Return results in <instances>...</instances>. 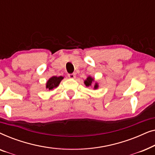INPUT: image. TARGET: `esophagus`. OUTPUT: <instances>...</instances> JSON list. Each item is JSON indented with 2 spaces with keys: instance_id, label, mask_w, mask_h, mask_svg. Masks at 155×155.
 Wrapping results in <instances>:
<instances>
[{
  "instance_id": "1",
  "label": "esophagus",
  "mask_w": 155,
  "mask_h": 155,
  "mask_svg": "<svg viewBox=\"0 0 155 155\" xmlns=\"http://www.w3.org/2000/svg\"><path fill=\"white\" fill-rule=\"evenodd\" d=\"M69 78H75V73H71V74H68V75Z\"/></svg>"
}]
</instances>
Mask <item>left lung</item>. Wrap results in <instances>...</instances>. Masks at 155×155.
<instances>
[{
  "label": "left lung",
  "instance_id": "1",
  "mask_svg": "<svg viewBox=\"0 0 155 155\" xmlns=\"http://www.w3.org/2000/svg\"><path fill=\"white\" fill-rule=\"evenodd\" d=\"M93 80H94V79H92V78L88 77L87 78V80H85V81H84V84H85V85L87 87L91 86V84H92V82ZM97 87H98V84H97V83H95L94 89H97Z\"/></svg>",
  "mask_w": 155,
  "mask_h": 155
}]
</instances>
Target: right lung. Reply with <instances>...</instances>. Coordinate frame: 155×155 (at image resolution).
<instances>
[{
  "instance_id": "obj_1",
  "label": "right lung",
  "mask_w": 155,
  "mask_h": 155,
  "mask_svg": "<svg viewBox=\"0 0 155 155\" xmlns=\"http://www.w3.org/2000/svg\"><path fill=\"white\" fill-rule=\"evenodd\" d=\"M63 77H56V76H54V77L51 78L49 80H48L47 83H46V88L48 89L49 90H51L53 89L56 87L60 83L61 80H63Z\"/></svg>"
}]
</instances>
